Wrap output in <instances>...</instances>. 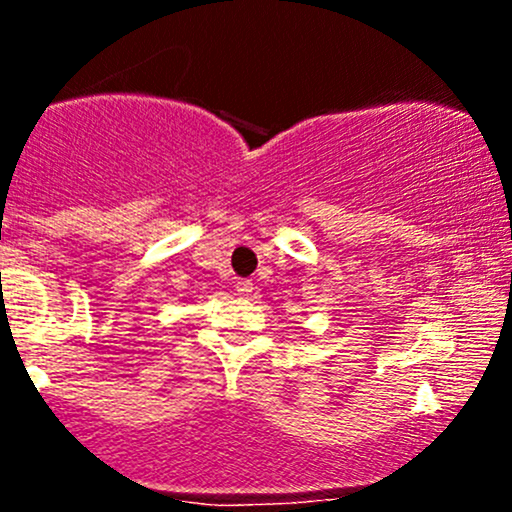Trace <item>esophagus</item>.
Here are the masks:
<instances>
[{
	"mask_svg": "<svg viewBox=\"0 0 512 512\" xmlns=\"http://www.w3.org/2000/svg\"><path fill=\"white\" fill-rule=\"evenodd\" d=\"M236 289H238V293H243V296H245V293L252 291V281L250 279H240L236 284Z\"/></svg>",
	"mask_w": 512,
	"mask_h": 512,
	"instance_id": "1",
	"label": "esophagus"
}]
</instances>
